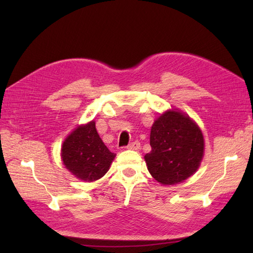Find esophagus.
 Returning <instances> with one entry per match:
<instances>
[{"mask_svg": "<svg viewBox=\"0 0 253 253\" xmlns=\"http://www.w3.org/2000/svg\"><path fill=\"white\" fill-rule=\"evenodd\" d=\"M139 148H140V142L139 141H133L127 146V149L129 150H138Z\"/></svg>", "mask_w": 253, "mask_h": 253, "instance_id": "obj_1", "label": "esophagus"}]
</instances>
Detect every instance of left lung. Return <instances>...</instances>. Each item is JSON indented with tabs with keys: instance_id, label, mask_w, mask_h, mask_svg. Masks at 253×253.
<instances>
[{
	"instance_id": "8db88e82",
	"label": "left lung",
	"mask_w": 253,
	"mask_h": 253,
	"mask_svg": "<svg viewBox=\"0 0 253 253\" xmlns=\"http://www.w3.org/2000/svg\"><path fill=\"white\" fill-rule=\"evenodd\" d=\"M151 151L144 155L150 174L162 185H176L197 171L204 152V139L197 124L184 113L166 111L150 133Z\"/></svg>"
}]
</instances>
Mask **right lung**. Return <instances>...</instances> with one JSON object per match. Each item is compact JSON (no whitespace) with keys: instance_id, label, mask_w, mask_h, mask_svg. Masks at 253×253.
<instances>
[{"instance_id":"add662e5","label":"right lung","mask_w":253,"mask_h":253,"mask_svg":"<svg viewBox=\"0 0 253 253\" xmlns=\"http://www.w3.org/2000/svg\"><path fill=\"white\" fill-rule=\"evenodd\" d=\"M62 160L71 173L84 181H94L109 170L115 155L106 148L95 129V122L80 125L62 146Z\"/></svg>"}]
</instances>
